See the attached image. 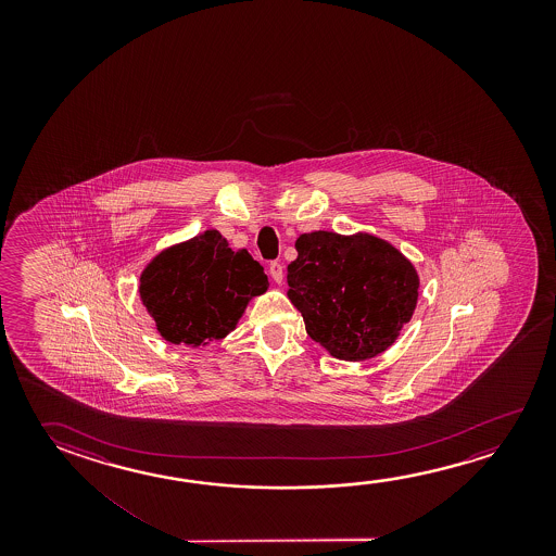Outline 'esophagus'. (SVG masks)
<instances>
[{
    "label": "esophagus",
    "mask_w": 556,
    "mask_h": 556,
    "mask_svg": "<svg viewBox=\"0 0 556 556\" xmlns=\"http://www.w3.org/2000/svg\"><path fill=\"white\" fill-rule=\"evenodd\" d=\"M269 275H271V279H274L277 285H281L282 282V265L279 262H274V264H269Z\"/></svg>",
    "instance_id": "esophagus-1"
}]
</instances>
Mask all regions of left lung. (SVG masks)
<instances>
[{
	"mask_svg": "<svg viewBox=\"0 0 556 556\" xmlns=\"http://www.w3.org/2000/svg\"><path fill=\"white\" fill-rule=\"evenodd\" d=\"M287 267V296L329 355L361 363L388 351L410 321L420 279L409 257L370 235L304 232Z\"/></svg>",
	"mask_w": 556,
	"mask_h": 556,
	"instance_id": "left-lung-1",
	"label": "left lung"
}]
</instances>
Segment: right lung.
<instances>
[{"label":"right lung","mask_w":556,"mask_h":556,"mask_svg":"<svg viewBox=\"0 0 556 556\" xmlns=\"http://www.w3.org/2000/svg\"><path fill=\"white\" fill-rule=\"evenodd\" d=\"M267 289L264 267L248 250H232L210 228L161 250L139 275L137 292L166 343L205 346L235 331Z\"/></svg>","instance_id":"right-lung-1"}]
</instances>
